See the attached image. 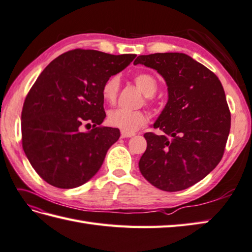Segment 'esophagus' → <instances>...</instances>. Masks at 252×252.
<instances>
[{
    "mask_svg": "<svg viewBox=\"0 0 252 252\" xmlns=\"http://www.w3.org/2000/svg\"><path fill=\"white\" fill-rule=\"evenodd\" d=\"M121 136H122V138H131V137H133L135 136V133L133 132H127V131H121Z\"/></svg>",
    "mask_w": 252,
    "mask_h": 252,
    "instance_id": "34e87169",
    "label": "esophagus"
}]
</instances>
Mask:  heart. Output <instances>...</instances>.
Wrapping results in <instances>:
<instances>
[{
  "instance_id": "b5f03b06",
  "label": "heart",
  "mask_w": 252,
  "mask_h": 252,
  "mask_svg": "<svg viewBox=\"0 0 252 252\" xmlns=\"http://www.w3.org/2000/svg\"><path fill=\"white\" fill-rule=\"evenodd\" d=\"M136 85L145 97H152L158 89L155 77L148 73H139L133 77ZM120 89V79L117 75L111 76L103 84L102 97L108 103L115 102ZM147 122V115L142 111H128L124 109H113L108 113V123L112 127L127 132L139 129Z\"/></svg>"
}]
</instances>
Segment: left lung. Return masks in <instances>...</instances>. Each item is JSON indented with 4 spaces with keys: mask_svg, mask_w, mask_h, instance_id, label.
I'll use <instances>...</instances> for the list:
<instances>
[{
    "mask_svg": "<svg viewBox=\"0 0 252 252\" xmlns=\"http://www.w3.org/2000/svg\"><path fill=\"white\" fill-rule=\"evenodd\" d=\"M163 76L168 91L165 108L153 124L165 135L144 133L147 150L139 169L159 189L177 192L194 186L216 168L224 152L231 113L217 75L182 53L138 56Z\"/></svg>",
    "mask_w": 252,
    "mask_h": 252,
    "instance_id": "1",
    "label": "left lung"
}]
</instances>
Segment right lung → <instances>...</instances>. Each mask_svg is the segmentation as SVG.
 Returning <instances> with one entry per match:
<instances>
[{
    "label": "right lung",
    "instance_id": "obj_1",
    "mask_svg": "<svg viewBox=\"0 0 252 252\" xmlns=\"http://www.w3.org/2000/svg\"><path fill=\"white\" fill-rule=\"evenodd\" d=\"M135 54L74 49L54 59L30 89L21 113L22 148L43 180L60 189L82 186L96 175L120 130L103 122L102 87ZM93 122V129L82 132Z\"/></svg>",
    "mask_w": 252,
    "mask_h": 252
}]
</instances>
